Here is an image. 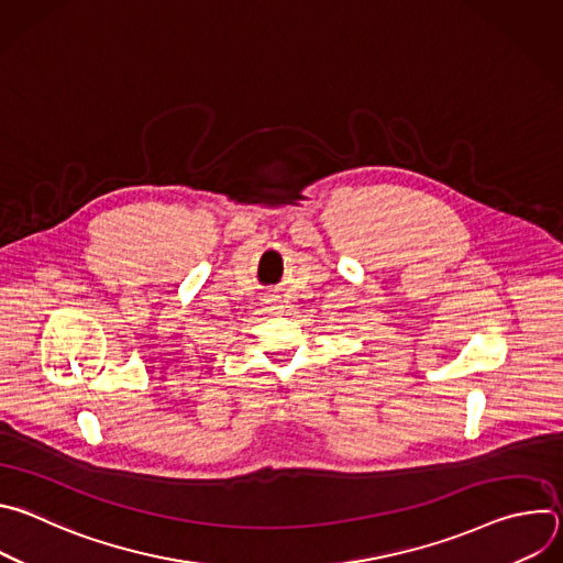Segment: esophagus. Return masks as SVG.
I'll list each match as a JSON object with an SVG mask.
<instances>
[{
    "instance_id": "1",
    "label": "esophagus",
    "mask_w": 563,
    "mask_h": 563,
    "mask_svg": "<svg viewBox=\"0 0 563 563\" xmlns=\"http://www.w3.org/2000/svg\"><path fill=\"white\" fill-rule=\"evenodd\" d=\"M267 302H269V305H272V309H278V307H276V305H278V300H276V298H269V300H267Z\"/></svg>"
}]
</instances>
